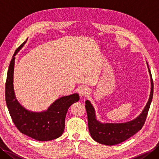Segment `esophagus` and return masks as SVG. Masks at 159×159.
Listing matches in <instances>:
<instances>
[{"label":"esophagus","mask_w":159,"mask_h":159,"mask_svg":"<svg viewBox=\"0 0 159 159\" xmlns=\"http://www.w3.org/2000/svg\"><path fill=\"white\" fill-rule=\"evenodd\" d=\"M79 93L80 96H81V97L85 96L87 95V94H88V89H87L86 87H80L79 89Z\"/></svg>","instance_id":"1"}]
</instances>
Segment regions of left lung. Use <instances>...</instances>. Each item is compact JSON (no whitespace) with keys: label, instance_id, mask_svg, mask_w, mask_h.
I'll return each instance as SVG.
<instances>
[{"label":"left lung","instance_id":"left-lung-1","mask_svg":"<svg viewBox=\"0 0 159 159\" xmlns=\"http://www.w3.org/2000/svg\"><path fill=\"white\" fill-rule=\"evenodd\" d=\"M151 76V92L149 100L146 107L139 117L126 123L121 124H101L97 121L95 111L89 100H86L85 109L88 119V128L91 136L97 142L107 146H113L120 143L140 130L146 120L148 111L152 100L154 83L150 69Z\"/></svg>","mask_w":159,"mask_h":159}]
</instances>
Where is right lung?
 I'll list each match as a JSON object with an SVG mask.
<instances>
[{"instance_id":"right-lung-1","label":"right lung","mask_w":159,"mask_h":159,"mask_svg":"<svg viewBox=\"0 0 159 159\" xmlns=\"http://www.w3.org/2000/svg\"><path fill=\"white\" fill-rule=\"evenodd\" d=\"M25 42L16 49L9 64L5 83L7 106L13 123L20 133L40 141L55 139L63 134L67 111L73 103L79 101V96L74 93L60 98L48 110L42 113L29 111L20 105L13 91V76L15 55Z\"/></svg>"}]
</instances>
